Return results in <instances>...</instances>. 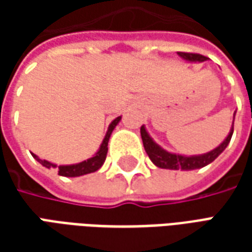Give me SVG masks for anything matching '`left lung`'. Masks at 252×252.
<instances>
[{"mask_svg":"<svg viewBox=\"0 0 252 252\" xmlns=\"http://www.w3.org/2000/svg\"><path fill=\"white\" fill-rule=\"evenodd\" d=\"M184 61L190 63H197V62H205L206 58L200 55V54H188V52H178ZM235 115L236 112L233 113V121H235ZM233 121L232 126L229 129V133L227 137L222 140L216 148H213L212 151L205 154H200V155H182V154H175L170 153L167 150H164L162 146H159L158 143L154 140L153 137L150 136V133L146 129V126H142L140 128V135H142L143 146L146 153L151 159L157 167L160 169H167V170H184V171H189V170H195L201 169V167H205L209 163H212L215 159L220 155V154L227 148V146L231 142V137L233 133Z\"/></svg>","mask_w":252,"mask_h":252,"instance_id":"1","label":"left lung"}]
</instances>
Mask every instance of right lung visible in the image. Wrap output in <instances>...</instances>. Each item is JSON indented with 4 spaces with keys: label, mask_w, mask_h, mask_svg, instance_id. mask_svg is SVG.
<instances>
[{
    "label": "right lung",
    "mask_w": 252,
    "mask_h": 252,
    "mask_svg": "<svg viewBox=\"0 0 252 252\" xmlns=\"http://www.w3.org/2000/svg\"><path fill=\"white\" fill-rule=\"evenodd\" d=\"M121 120V116L119 117H116L115 120L112 121L108 126V131L105 133V137L102 143H101V146L97 150V153L94 154L92 158L86 159V160H82V162H79V163H74V164H61V166H58V164L52 163V162H48L46 159H40L37 155L32 153V157L41 164V166H44L47 169H59V175H62V177H81V175H86L90 174V173H94V171H97L102 167V164H104L105 159H106V154H108V143H109L110 135H112V132L116 128V126L120 123Z\"/></svg>",
    "instance_id": "right-lung-1"
}]
</instances>
